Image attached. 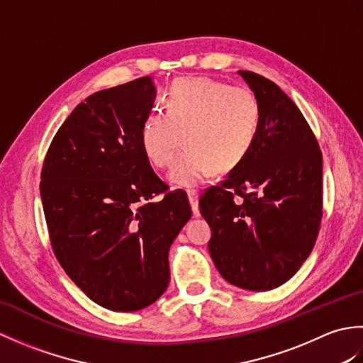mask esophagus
Masks as SVG:
<instances>
[{
    "mask_svg": "<svg viewBox=\"0 0 363 363\" xmlns=\"http://www.w3.org/2000/svg\"><path fill=\"white\" fill-rule=\"evenodd\" d=\"M187 196H189V203L191 206V211H194V217H199V206H198V198L199 196H198V194L194 190H190Z\"/></svg>",
    "mask_w": 363,
    "mask_h": 363,
    "instance_id": "34e87169",
    "label": "esophagus"
}]
</instances>
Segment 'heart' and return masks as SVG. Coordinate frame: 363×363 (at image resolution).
I'll return each mask as SVG.
<instances>
[{
	"label": "heart",
	"mask_w": 363,
	"mask_h": 363,
	"mask_svg": "<svg viewBox=\"0 0 363 363\" xmlns=\"http://www.w3.org/2000/svg\"><path fill=\"white\" fill-rule=\"evenodd\" d=\"M165 112L152 111L142 125L140 142L152 165H172L168 179L194 189L209 179L213 169L223 173L248 156L257 140L262 107L248 86H228L212 78H181L165 95Z\"/></svg>",
	"instance_id": "b5f03b06"
}]
</instances>
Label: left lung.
<instances>
[{"label":"left lung","mask_w":363,"mask_h":363,"mask_svg":"<svg viewBox=\"0 0 363 363\" xmlns=\"http://www.w3.org/2000/svg\"><path fill=\"white\" fill-rule=\"evenodd\" d=\"M238 74L260 101V133L226 179L204 191L199 211L212 229L209 252L220 274L265 291L287 282L317 242L323 157L304 115L273 81Z\"/></svg>","instance_id":"1"}]
</instances>
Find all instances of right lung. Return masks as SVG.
I'll return each mask as SVG.
<instances>
[{"instance_id":"right-lung-1","label":"right lung","mask_w":363,"mask_h":363,"mask_svg":"<svg viewBox=\"0 0 363 363\" xmlns=\"http://www.w3.org/2000/svg\"><path fill=\"white\" fill-rule=\"evenodd\" d=\"M154 98L150 76L90 95L59 128L42 168L52 251L70 279L113 312L160 298L169 246L191 217L187 195L167 191L142 148Z\"/></svg>"}]
</instances>
